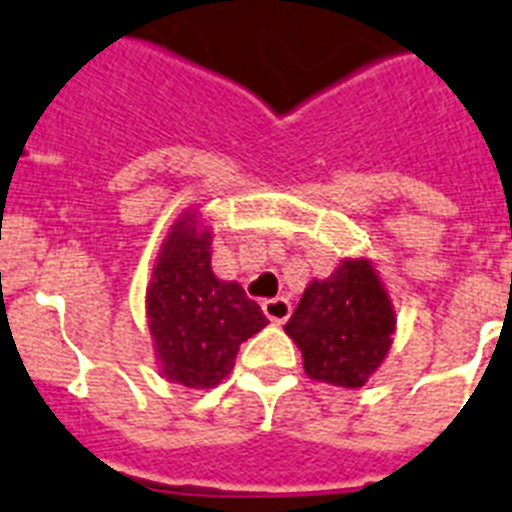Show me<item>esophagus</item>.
Wrapping results in <instances>:
<instances>
[{
    "label": "esophagus",
    "mask_w": 512,
    "mask_h": 512,
    "mask_svg": "<svg viewBox=\"0 0 512 512\" xmlns=\"http://www.w3.org/2000/svg\"><path fill=\"white\" fill-rule=\"evenodd\" d=\"M261 309H264V314H267L275 325H282V322L290 317L288 298H267V301L261 304Z\"/></svg>",
    "instance_id": "obj_1"
}]
</instances>
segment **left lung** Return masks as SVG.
Segmentation results:
<instances>
[{"label": "left lung", "mask_w": 512, "mask_h": 512, "mask_svg": "<svg viewBox=\"0 0 512 512\" xmlns=\"http://www.w3.org/2000/svg\"><path fill=\"white\" fill-rule=\"evenodd\" d=\"M394 306L367 259H346L327 280H312L285 333L304 354L309 378L365 386L394 341Z\"/></svg>", "instance_id": "left-lung-1"}]
</instances>
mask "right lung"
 I'll return each instance as SVG.
<instances>
[{
    "label": "right lung",
    "mask_w": 512,
    "mask_h": 512,
    "mask_svg": "<svg viewBox=\"0 0 512 512\" xmlns=\"http://www.w3.org/2000/svg\"><path fill=\"white\" fill-rule=\"evenodd\" d=\"M147 322L163 378L214 388L235 367L240 343L267 327L256 301L211 269V232L195 214L174 222L147 285Z\"/></svg>",
    "instance_id": "obj_1"
}]
</instances>
